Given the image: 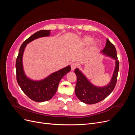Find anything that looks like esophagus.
Returning a JSON list of instances; mask_svg holds the SVG:
<instances>
[{
  "label": "esophagus",
  "mask_w": 135,
  "mask_h": 135,
  "mask_svg": "<svg viewBox=\"0 0 135 135\" xmlns=\"http://www.w3.org/2000/svg\"><path fill=\"white\" fill-rule=\"evenodd\" d=\"M77 64L76 63H71V69L72 70H74V69L77 67Z\"/></svg>",
  "instance_id": "34e87169"
}]
</instances>
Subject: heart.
I'll return each mask as SVG.
<instances>
[{
	"label": "heart",
	"instance_id": "obj_1",
	"mask_svg": "<svg viewBox=\"0 0 135 135\" xmlns=\"http://www.w3.org/2000/svg\"><path fill=\"white\" fill-rule=\"evenodd\" d=\"M93 38L91 36L85 35L83 36L79 40V44L81 46H87L89 44H90L91 42V48L95 49L99 45V43L98 41H93Z\"/></svg>",
	"mask_w": 135,
	"mask_h": 135
}]
</instances>
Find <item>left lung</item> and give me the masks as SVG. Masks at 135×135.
<instances>
[{
  "instance_id": "8db88e82",
  "label": "left lung",
  "mask_w": 135,
  "mask_h": 135,
  "mask_svg": "<svg viewBox=\"0 0 135 135\" xmlns=\"http://www.w3.org/2000/svg\"><path fill=\"white\" fill-rule=\"evenodd\" d=\"M101 53L115 60V67L112 78L108 85L104 87L96 86L89 81L78 69H75L74 71L77 77L75 89V95L80 101L85 104H94L104 100L112 92L117 83L119 71V61L117 57L116 49L109 39H107L105 47Z\"/></svg>"
}]
</instances>
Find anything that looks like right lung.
Instances as JSON below:
<instances>
[{
  "label": "right lung",
  "mask_w": 135,
  "mask_h": 135,
  "mask_svg": "<svg viewBox=\"0 0 135 135\" xmlns=\"http://www.w3.org/2000/svg\"><path fill=\"white\" fill-rule=\"evenodd\" d=\"M50 31L51 30H40L27 38L20 47L16 62V78L18 85L30 99L36 102H44L51 99L57 91L61 79L71 70L70 65H69L40 80H32L25 75L23 68L22 57L26 45L36 39L50 35Z\"/></svg>",
  "instance_id": "add662e5"
}]
</instances>
